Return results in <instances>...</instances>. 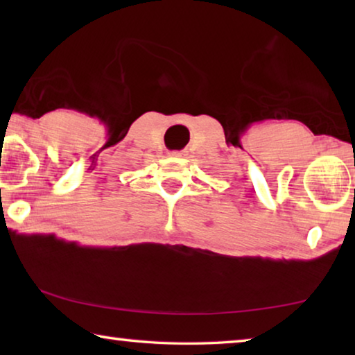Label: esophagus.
<instances>
[{"label":"esophagus","instance_id":"34e87169","mask_svg":"<svg viewBox=\"0 0 355 355\" xmlns=\"http://www.w3.org/2000/svg\"><path fill=\"white\" fill-rule=\"evenodd\" d=\"M169 155L171 156H177V158H182V156H186V152H184V150H182V152H171Z\"/></svg>","mask_w":355,"mask_h":355}]
</instances>
